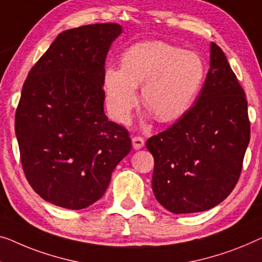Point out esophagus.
I'll return each mask as SVG.
<instances>
[{
	"instance_id": "obj_1",
	"label": "esophagus",
	"mask_w": 262,
	"mask_h": 262,
	"mask_svg": "<svg viewBox=\"0 0 262 262\" xmlns=\"http://www.w3.org/2000/svg\"><path fill=\"white\" fill-rule=\"evenodd\" d=\"M132 143H133V148H134L135 150H139L144 146V140L143 138H141V136H134V138L132 139Z\"/></svg>"
}]
</instances>
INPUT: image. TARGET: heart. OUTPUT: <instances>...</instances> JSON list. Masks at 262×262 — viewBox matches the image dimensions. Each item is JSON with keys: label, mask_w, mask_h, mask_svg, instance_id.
<instances>
[{"label": "heart", "mask_w": 262, "mask_h": 262, "mask_svg": "<svg viewBox=\"0 0 262 262\" xmlns=\"http://www.w3.org/2000/svg\"><path fill=\"white\" fill-rule=\"evenodd\" d=\"M205 75V62L196 53L163 41L139 42L122 54L121 68L104 72L107 106L113 118L126 123L143 83V104L159 121L169 122L193 106Z\"/></svg>", "instance_id": "heart-1"}]
</instances>
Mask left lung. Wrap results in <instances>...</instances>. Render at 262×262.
Wrapping results in <instances>:
<instances>
[{
  "label": "left lung",
  "instance_id": "left-lung-1",
  "mask_svg": "<svg viewBox=\"0 0 262 262\" xmlns=\"http://www.w3.org/2000/svg\"><path fill=\"white\" fill-rule=\"evenodd\" d=\"M251 138L247 100L227 57L214 42L194 106L146 143L154 156L156 200L174 214L205 212L231 194Z\"/></svg>",
  "mask_w": 262,
  "mask_h": 262
}]
</instances>
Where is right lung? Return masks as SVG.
Instances as JSON below:
<instances>
[{
  "mask_svg": "<svg viewBox=\"0 0 262 262\" xmlns=\"http://www.w3.org/2000/svg\"><path fill=\"white\" fill-rule=\"evenodd\" d=\"M118 23L64 30L30 69L15 115L26 178L43 200L83 209L102 196L132 149L104 114V62Z\"/></svg>",
  "mask_w": 262,
  "mask_h": 262,
  "instance_id": "1",
  "label": "right lung"
}]
</instances>
